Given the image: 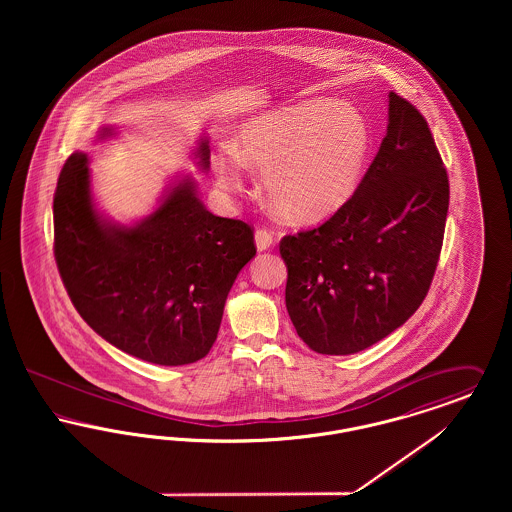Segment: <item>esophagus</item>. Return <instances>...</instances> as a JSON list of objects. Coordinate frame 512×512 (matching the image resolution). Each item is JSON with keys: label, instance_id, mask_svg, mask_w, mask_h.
Returning a JSON list of instances; mask_svg holds the SVG:
<instances>
[{"label": "esophagus", "instance_id": "1", "mask_svg": "<svg viewBox=\"0 0 512 512\" xmlns=\"http://www.w3.org/2000/svg\"><path fill=\"white\" fill-rule=\"evenodd\" d=\"M274 244V232H270L267 228H259L255 232V245L259 251H267Z\"/></svg>", "mask_w": 512, "mask_h": 512}]
</instances>
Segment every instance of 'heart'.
I'll use <instances>...</instances> for the list:
<instances>
[{"label": "heart", "instance_id": "1", "mask_svg": "<svg viewBox=\"0 0 512 512\" xmlns=\"http://www.w3.org/2000/svg\"><path fill=\"white\" fill-rule=\"evenodd\" d=\"M370 146V126L357 105L311 99L238 124L230 149L213 155V172L226 190H238L244 165L261 167L268 203L293 222H315L355 194Z\"/></svg>", "mask_w": 512, "mask_h": 512}]
</instances>
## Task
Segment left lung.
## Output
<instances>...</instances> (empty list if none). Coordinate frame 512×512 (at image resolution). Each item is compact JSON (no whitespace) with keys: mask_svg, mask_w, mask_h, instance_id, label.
Masks as SVG:
<instances>
[{"mask_svg":"<svg viewBox=\"0 0 512 512\" xmlns=\"http://www.w3.org/2000/svg\"><path fill=\"white\" fill-rule=\"evenodd\" d=\"M449 180L426 119L390 92L388 130L351 199L286 236V307L322 355L359 353L413 317L443 244Z\"/></svg>","mask_w":512,"mask_h":512,"instance_id":"8db88e82","label":"left lung"}]
</instances>
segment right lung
Listing matches in <instances>:
<instances>
[{
	"instance_id": "add662e5",
	"label": "right lung",
	"mask_w": 512,
	"mask_h": 512,
	"mask_svg": "<svg viewBox=\"0 0 512 512\" xmlns=\"http://www.w3.org/2000/svg\"><path fill=\"white\" fill-rule=\"evenodd\" d=\"M115 136L113 126L99 140ZM209 142L195 159L209 171ZM88 155L73 153L53 197L55 261L80 317L124 353L163 366L203 359L219 334L228 292L255 257L244 220L205 209L190 176L167 186L159 207L134 224L99 213Z\"/></svg>"
}]
</instances>
